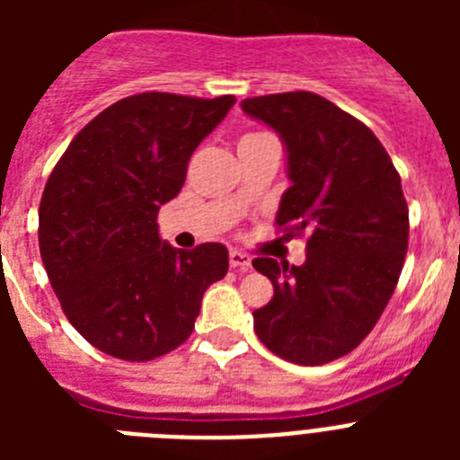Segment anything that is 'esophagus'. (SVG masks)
<instances>
[{
  "mask_svg": "<svg viewBox=\"0 0 460 460\" xmlns=\"http://www.w3.org/2000/svg\"><path fill=\"white\" fill-rule=\"evenodd\" d=\"M230 267L237 271H249L251 270V255L242 253V251L233 249L230 251Z\"/></svg>",
  "mask_w": 460,
  "mask_h": 460,
  "instance_id": "obj_1",
  "label": "esophagus"
}]
</instances>
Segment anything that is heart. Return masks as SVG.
<instances>
[{
    "instance_id": "heart-1",
    "label": "heart",
    "mask_w": 460,
    "mask_h": 460,
    "mask_svg": "<svg viewBox=\"0 0 460 460\" xmlns=\"http://www.w3.org/2000/svg\"><path fill=\"white\" fill-rule=\"evenodd\" d=\"M258 136H262V133H251V136H243L242 140H249V137H258Z\"/></svg>"
}]
</instances>
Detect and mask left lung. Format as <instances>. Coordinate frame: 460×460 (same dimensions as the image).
<instances>
[{"label":"left lung","mask_w":460,"mask_h":460,"mask_svg":"<svg viewBox=\"0 0 460 460\" xmlns=\"http://www.w3.org/2000/svg\"><path fill=\"white\" fill-rule=\"evenodd\" d=\"M242 110L286 142L292 186L276 226L306 234L304 265L253 260L274 286L255 334L280 359L329 364L371 334L396 290L410 234L401 174L367 124L318 93L253 96Z\"/></svg>","instance_id":"left-lung-1"}]
</instances>
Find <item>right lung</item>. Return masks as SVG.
<instances>
[{
	"label": "right lung",
	"instance_id": "obj_1",
	"mask_svg": "<svg viewBox=\"0 0 460 460\" xmlns=\"http://www.w3.org/2000/svg\"><path fill=\"white\" fill-rule=\"evenodd\" d=\"M234 96L145 92L93 117L50 172L39 249L68 323L101 352L149 361L190 336L202 295L227 274V249H172L158 209L177 198L190 154Z\"/></svg>",
	"mask_w": 460,
	"mask_h": 460
}]
</instances>
